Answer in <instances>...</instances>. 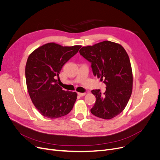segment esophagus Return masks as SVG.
<instances>
[{
  "mask_svg": "<svg viewBox=\"0 0 160 160\" xmlns=\"http://www.w3.org/2000/svg\"><path fill=\"white\" fill-rule=\"evenodd\" d=\"M78 95L80 97H83L86 95V93H78Z\"/></svg>",
  "mask_w": 160,
  "mask_h": 160,
  "instance_id": "esophagus-1",
  "label": "esophagus"
}]
</instances>
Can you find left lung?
I'll return each mask as SVG.
<instances>
[{"label": "left lung", "instance_id": "1", "mask_svg": "<svg viewBox=\"0 0 160 160\" xmlns=\"http://www.w3.org/2000/svg\"><path fill=\"white\" fill-rule=\"evenodd\" d=\"M80 55L92 63L95 76L103 80L106 91L92 90L96 101L91 112L102 119L110 120L126 108L133 89V72L129 58L120 44L102 41L82 47Z\"/></svg>", "mask_w": 160, "mask_h": 160}]
</instances>
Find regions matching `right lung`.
I'll list each match as a JSON object with an SVG mask.
<instances>
[{"mask_svg": "<svg viewBox=\"0 0 160 160\" xmlns=\"http://www.w3.org/2000/svg\"><path fill=\"white\" fill-rule=\"evenodd\" d=\"M81 47L50 42L38 47L28 57L25 66L27 90L34 107L43 116L58 118L72 109L77 93L64 91L58 81L62 67Z\"/></svg>", "mask_w": 160, "mask_h": 160, "instance_id": "add662e5", "label": "right lung"}]
</instances>
